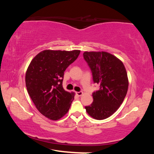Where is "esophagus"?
Returning <instances> with one entry per match:
<instances>
[{
	"mask_svg": "<svg viewBox=\"0 0 154 154\" xmlns=\"http://www.w3.org/2000/svg\"><path fill=\"white\" fill-rule=\"evenodd\" d=\"M76 94H77V96H82V95L83 94V92H77Z\"/></svg>",
	"mask_w": 154,
	"mask_h": 154,
	"instance_id": "1",
	"label": "esophagus"
}]
</instances>
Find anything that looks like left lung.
I'll return each instance as SVG.
<instances>
[{
    "mask_svg": "<svg viewBox=\"0 0 154 154\" xmlns=\"http://www.w3.org/2000/svg\"><path fill=\"white\" fill-rule=\"evenodd\" d=\"M83 58L92 72L93 81L100 85L92 94L94 101L85 106L88 114L98 120L110 117L126 97L128 79L120 60L106 51H85Z\"/></svg>",
    "mask_w": 154,
    "mask_h": 154,
    "instance_id": "obj_1",
    "label": "left lung"
}]
</instances>
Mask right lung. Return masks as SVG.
<instances>
[{
	"label": "right lung",
	"instance_id": "right-lung-1",
	"mask_svg": "<svg viewBox=\"0 0 154 154\" xmlns=\"http://www.w3.org/2000/svg\"><path fill=\"white\" fill-rule=\"evenodd\" d=\"M80 50L46 49L38 53L26 72V86L36 108L46 118L58 120L69 111L75 93L62 87L64 72Z\"/></svg>",
	"mask_w": 154,
	"mask_h": 154
}]
</instances>
